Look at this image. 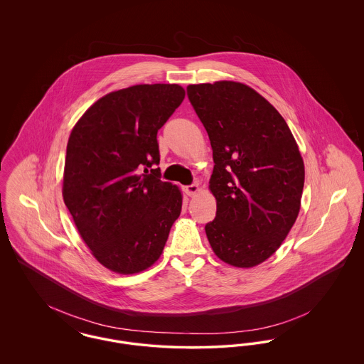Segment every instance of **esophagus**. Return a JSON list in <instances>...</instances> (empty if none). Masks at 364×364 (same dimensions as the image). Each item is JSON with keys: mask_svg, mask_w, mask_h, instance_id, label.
I'll list each match as a JSON object with an SVG mask.
<instances>
[{"mask_svg": "<svg viewBox=\"0 0 364 364\" xmlns=\"http://www.w3.org/2000/svg\"><path fill=\"white\" fill-rule=\"evenodd\" d=\"M184 191L188 196H195L200 191V188H199V184H191V186H187Z\"/></svg>", "mask_w": 364, "mask_h": 364, "instance_id": "1", "label": "esophagus"}]
</instances>
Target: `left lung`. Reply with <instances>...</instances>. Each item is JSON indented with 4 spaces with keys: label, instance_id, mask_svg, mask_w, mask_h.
<instances>
[{
    "label": "left lung",
    "instance_id": "1",
    "mask_svg": "<svg viewBox=\"0 0 364 364\" xmlns=\"http://www.w3.org/2000/svg\"><path fill=\"white\" fill-rule=\"evenodd\" d=\"M187 94L208 131L217 200L206 225L214 254L235 267L269 259L288 236L301 206L304 162L284 117L247 85H190Z\"/></svg>",
    "mask_w": 364,
    "mask_h": 364
}]
</instances>
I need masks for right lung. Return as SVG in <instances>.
<instances>
[{
	"instance_id": "obj_1",
	"label": "right lung",
	"mask_w": 364,
	"mask_h": 364,
	"mask_svg": "<svg viewBox=\"0 0 364 364\" xmlns=\"http://www.w3.org/2000/svg\"><path fill=\"white\" fill-rule=\"evenodd\" d=\"M186 97L178 85H136L91 105L70 131L63 198L92 257L119 274L159 259L183 193L159 180L156 132Z\"/></svg>"
}]
</instances>
